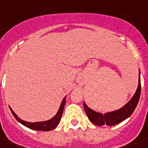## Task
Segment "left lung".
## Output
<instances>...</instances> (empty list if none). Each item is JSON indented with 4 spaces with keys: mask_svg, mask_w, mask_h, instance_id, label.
<instances>
[{
    "mask_svg": "<svg viewBox=\"0 0 148 148\" xmlns=\"http://www.w3.org/2000/svg\"><path fill=\"white\" fill-rule=\"evenodd\" d=\"M140 72L139 70V83H138L137 91L134 95L133 98L124 106L122 107L121 109L102 114V113H100V112H95L92 110V109H90L84 102V111L86 112L90 121L97 126H104V125L114 126L116 124L121 123L126 119H127L128 117L130 116L138 104L140 95L141 84H140Z\"/></svg>",
    "mask_w": 148,
    "mask_h": 148,
    "instance_id": "1",
    "label": "left lung"
}]
</instances>
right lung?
Here are the masks:
<instances>
[{
    "mask_svg": "<svg viewBox=\"0 0 148 148\" xmlns=\"http://www.w3.org/2000/svg\"><path fill=\"white\" fill-rule=\"evenodd\" d=\"M65 102H66V97H64V99H63V101L61 102V105L59 108V110L56 112V114L54 116L52 119H49V120H47V121H42V122H36V123H30V122L25 121V120H22L20 118H18V116H17L15 113L14 112V111L11 109V108L10 107V109H11L12 114L14 116V118L19 122L21 123L22 125H24L28 128H30V129L35 130H42V131H49V130H52L55 129L56 127V126L59 124L60 121V119L62 117V114H63V111H64V106H65Z\"/></svg>",
    "mask_w": 148,
    "mask_h": 148,
    "instance_id": "1",
    "label": "right lung"
}]
</instances>
